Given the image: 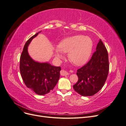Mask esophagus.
<instances>
[{
  "label": "esophagus",
  "instance_id": "obj_1",
  "mask_svg": "<svg viewBox=\"0 0 126 126\" xmlns=\"http://www.w3.org/2000/svg\"><path fill=\"white\" fill-rule=\"evenodd\" d=\"M60 75L62 76H67L69 75V73L68 72L65 70H62L60 71Z\"/></svg>",
  "mask_w": 126,
  "mask_h": 126
}]
</instances>
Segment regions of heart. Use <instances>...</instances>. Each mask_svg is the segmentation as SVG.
<instances>
[{
  "instance_id": "obj_1",
  "label": "heart",
  "mask_w": 126,
  "mask_h": 126,
  "mask_svg": "<svg viewBox=\"0 0 126 126\" xmlns=\"http://www.w3.org/2000/svg\"><path fill=\"white\" fill-rule=\"evenodd\" d=\"M93 41L90 37L83 35H76L66 38L59 43L58 48L55 49V55L57 58H63V53H68L70 62L76 66L85 64L91 55Z\"/></svg>"
}]
</instances>
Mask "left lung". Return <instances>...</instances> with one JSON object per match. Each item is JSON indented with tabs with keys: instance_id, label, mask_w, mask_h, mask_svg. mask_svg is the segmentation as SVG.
I'll use <instances>...</instances> for the list:
<instances>
[{
	"instance_id": "left-lung-1",
	"label": "left lung",
	"mask_w": 126,
	"mask_h": 126,
	"mask_svg": "<svg viewBox=\"0 0 126 126\" xmlns=\"http://www.w3.org/2000/svg\"><path fill=\"white\" fill-rule=\"evenodd\" d=\"M107 50L99 39L96 50L89 62L77 70L78 80L73 86L74 90L82 96H91L104 86L109 72Z\"/></svg>"
}]
</instances>
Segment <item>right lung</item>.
I'll return each mask as SVG.
<instances>
[{
	"label": "right lung",
	"mask_w": 126,
	"mask_h": 126,
	"mask_svg": "<svg viewBox=\"0 0 126 126\" xmlns=\"http://www.w3.org/2000/svg\"><path fill=\"white\" fill-rule=\"evenodd\" d=\"M38 32L26 42L20 58V71L26 86L36 94L49 93L58 82L60 77V67L53 66L48 63H39L29 56L28 47Z\"/></svg>",
	"instance_id": "right-lung-1"
}]
</instances>
